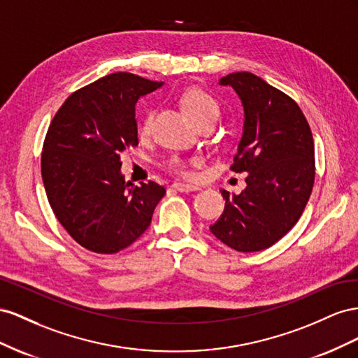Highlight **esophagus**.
<instances>
[{
  "instance_id": "obj_1",
  "label": "esophagus",
  "mask_w": 358,
  "mask_h": 358,
  "mask_svg": "<svg viewBox=\"0 0 358 358\" xmlns=\"http://www.w3.org/2000/svg\"><path fill=\"white\" fill-rule=\"evenodd\" d=\"M172 189L177 192H193V190H199L198 186H192V185H185V182H173Z\"/></svg>"
}]
</instances>
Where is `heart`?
I'll return each instance as SVG.
<instances>
[{
  "label": "heart",
  "instance_id": "1",
  "mask_svg": "<svg viewBox=\"0 0 358 358\" xmlns=\"http://www.w3.org/2000/svg\"><path fill=\"white\" fill-rule=\"evenodd\" d=\"M181 106L186 110V114L196 122L198 127L202 126H214L222 115V109L219 101L214 99L207 91L195 88L189 90L187 93L181 97ZM152 124H155V110L147 109L141 115L138 121V135L141 139H147L152 134ZM199 159L182 160V159H172L168 168L181 177H190V166H199Z\"/></svg>",
  "mask_w": 358,
  "mask_h": 358
}]
</instances>
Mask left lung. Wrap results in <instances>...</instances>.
I'll return each mask as SVG.
<instances>
[{
  "label": "left lung",
  "instance_id": "obj_1",
  "mask_svg": "<svg viewBox=\"0 0 358 358\" xmlns=\"http://www.w3.org/2000/svg\"><path fill=\"white\" fill-rule=\"evenodd\" d=\"M237 91L244 131L231 171L246 172L240 195L222 190L224 210L210 231L238 252L271 248L299 222L315 182L310 126L297 101L249 71L220 79Z\"/></svg>",
  "mask_w": 358,
  "mask_h": 358
}]
</instances>
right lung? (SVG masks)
Instances as JSON below:
<instances>
[{
  "instance_id": "add662e5",
  "label": "right lung",
  "mask_w": 358,
  "mask_h": 358,
  "mask_svg": "<svg viewBox=\"0 0 358 358\" xmlns=\"http://www.w3.org/2000/svg\"><path fill=\"white\" fill-rule=\"evenodd\" d=\"M160 85L118 71L71 93L50 121L42 151L46 196L61 227L90 252L129 248L165 196L157 182L135 187L120 172L122 155L138 145L136 101Z\"/></svg>"
}]
</instances>
